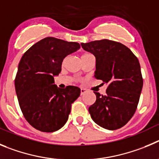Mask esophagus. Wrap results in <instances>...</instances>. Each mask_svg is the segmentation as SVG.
I'll list each match as a JSON object with an SVG mask.
<instances>
[{"mask_svg":"<svg viewBox=\"0 0 159 159\" xmlns=\"http://www.w3.org/2000/svg\"><path fill=\"white\" fill-rule=\"evenodd\" d=\"M85 92H86V89H81V95L85 94Z\"/></svg>","mask_w":159,"mask_h":159,"instance_id":"esophagus-1","label":"esophagus"}]
</instances>
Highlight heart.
Here are the masks:
<instances>
[{"mask_svg":"<svg viewBox=\"0 0 159 159\" xmlns=\"http://www.w3.org/2000/svg\"><path fill=\"white\" fill-rule=\"evenodd\" d=\"M89 55V54H85V55H83L82 56H84V55ZM64 61H65V60H64Z\"/></svg>","mask_w":159,"mask_h":159,"instance_id":"heart-1","label":"heart"}]
</instances>
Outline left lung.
Returning <instances> with one entry per match:
<instances>
[{
	"label": "left lung",
	"mask_w": 159,
	"mask_h": 159,
	"mask_svg": "<svg viewBox=\"0 0 159 159\" xmlns=\"http://www.w3.org/2000/svg\"><path fill=\"white\" fill-rule=\"evenodd\" d=\"M81 45L95 56L94 77L108 84L105 95L94 92L97 100L89 108L91 118L105 129L122 128L135 114L143 89L138 58L124 44L108 39Z\"/></svg>",
	"instance_id": "8db88e82"
}]
</instances>
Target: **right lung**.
I'll list each match as a JSON object with an SVG mask.
<instances>
[{
    "label": "right lung",
    "mask_w": 159,
    "mask_h": 159,
    "mask_svg": "<svg viewBox=\"0 0 159 159\" xmlns=\"http://www.w3.org/2000/svg\"><path fill=\"white\" fill-rule=\"evenodd\" d=\"M79 48L78 43L47 37L21 58L15 79L16 93L23 115L35 129L53 132L66 123L71 104L81 89L72 85L58 88L54 84V77L62 70L65 57Z\"/></svg>",
    "instance_id": "obj_1"
}]
</instances>
